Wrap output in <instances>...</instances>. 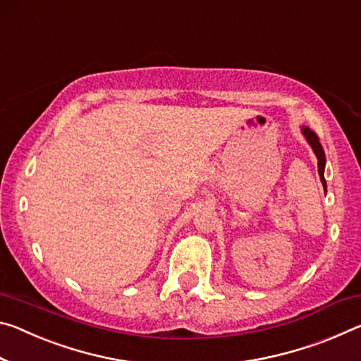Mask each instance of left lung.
<instances>
[{"label":"left lung","instance_id":"left-lung-1","mask_svg":"<svg viewBox=\"0 0 361 361\" xmlns=\"http://www.w3.org/2000/svg\"><path fill=\"white\" fill-rule=\"evenodd\" d=\"M302 135H304V138L307 140L308 145H310L312 151L314 152V156L318 159V173H319V180H322V185L326 191V180H324V167H326V156H324V151H323V146L322 142H319L318 136L314 135V131L310 130L308 127H302L300 128Z\"/></svg>","mask_w":361,"mask_h":361}]
</instances>
